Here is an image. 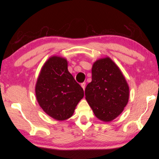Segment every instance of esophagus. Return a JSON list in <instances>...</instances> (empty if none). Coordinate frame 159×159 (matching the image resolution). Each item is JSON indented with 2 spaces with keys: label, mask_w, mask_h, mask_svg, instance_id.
Here are the masks:
<instances>
[{
  "label": "esophagus",
  "mask_w": 159,
  "mask_h": 159,
  "mask_svg": "<svg viewBox=\"0 0 159 159\" xmlns=\"http://www.w3.org/2000/svg\"><path fill=\"white\" fill-rule=\"evenodd\" d=\"M80 85H81L82 88L83 89V90H85V83H82L81 84H80Z\"/></svg>",
  "instance_id": "obj_1"
}]
</instances>
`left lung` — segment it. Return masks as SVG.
<instances>
[{"label": "left lung", "mask_w": 159, "mask_h": 159, "mask_svg": "<svg viewBox=\"0 0 159 159\" xmlns=\"http://www.w3.org/2000/svg\"><path fill=\"white\" fill-rule=\"evenodd\" d=\"M85 95L95 116L109 122L127 105L129 87L118 66L109 57H105L93 64L92 81L86 86Z\"/></svg>", "instance_id": "left-lung-1"}]
</instances>
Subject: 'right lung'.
Returning a JSON list of instances; mask_svg holds the SVG:
<instances>
[{"instance_id": "1", "label": "right lung", "mask_w": 159, "mask_h": 159, "mask_svg": "<svg viewBox=\"0 0 159 159\" xmlns=\"http://www.w3.org/2000/svg\"><path fill=\"white\" fill-rule=\"evenodd\" d=\"M65 58L52 56L45 61L36 84L37 101L43 110L57 120L73 115L84 92L67 69Z\"/></svg>"}]
</instances>
